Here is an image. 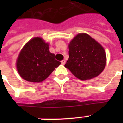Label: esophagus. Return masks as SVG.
Here are the masks:
<instances>
[{"mask_svg": "<svg viewBox=\"0 0 123 123\" xmlns=\"http://www.w3.org/2000/svg\"><path fill=\"white\" fill-rule=\"evenodd\" d=\"M61 64H62V65H64V64H65L66 61H65V60H62V61H61Z\"/></svg>", "mask_w": 123, "mask_h": 123, "instance_id": "1", "label": "esophagus"}]
</instances>
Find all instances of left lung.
I'll return each instance as SVG.
<instances>
[{"mask_svg": "<svg viewBox=\"0 0 123 123\" xmlns=\"http://www.w3.org/2000/svg\"><path fill=\"white\" fill-rule=\"evenodd\" d=\"M69 59L64 65L81 80L94 79L105 69L107 57L100 43L86 33H79L68 44Z\"/></svg>", "mask_w": 123, "mask_h": 123, "instance_id": "left-lung-1", "label": "left lung"}]
</instances>
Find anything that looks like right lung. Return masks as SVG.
<instances>
[{"label": "right lung", "instance_id": "right-lung-1", "mask_svg": "<svg viewBox=\"0 0 123 123\" xmlns=\"http://www.w3.org/2000/svg\"><path fill=\"white\" fill-rule=\"evenodd\" d=\"M61 64L49 50V43L40 37L30 39L23 46L16 61L18 74L26 81L39 83Z\"/></svg>", "mask_w": 123, "mask_h": 123}]
</instances>
